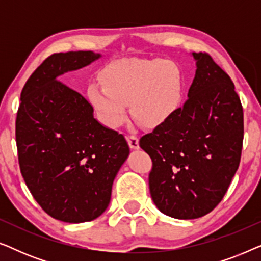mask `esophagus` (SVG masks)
I'll return each mask as SVG.
<instances>
[{"label": "esophagus", "instance_id": "obj_1", "mask_svg": "<svg viewBox=\"0 0 261 261\" xmlns=\"http://www.w3.org/2000/svg\"><path fill=\"white\" fill-rule=\"evenodd\" d=\"M128 145L132 149H138L139 148V139L135 135H128L127 137Z\"/></svg>", "mask_w": 261, "mask_h": 261}]
</instances>
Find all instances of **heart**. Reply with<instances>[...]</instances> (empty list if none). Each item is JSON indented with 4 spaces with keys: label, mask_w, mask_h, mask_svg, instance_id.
<instances>
[{
    "label": "heart",
    "mask_w": 261,
    "mask_h": 261,
    "mask_svg": "<svg viewBox=\"0 0 261 261\" xmlns=\"http://www.w3.org/2000/svg\"><path fill=\"white\" fill-rule=\"evenodd\" d=\"M102 85L91 84L89 98L106 126L117 128L127 103L138 123L149 128L167 122L181 97V74L176 64L159 59H121L103 70Z\"/></svg>",
    "instance_id": "obj_1"
}]
</instances>
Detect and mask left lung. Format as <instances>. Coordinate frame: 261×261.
I'll list each match as a JSON object with an SVG mask.
<instances>
[{"mask_svg": "<svg viewBox=\"0 0 261 261\" xmlns=\"http://www.w3.org/2000/svg\"><path fill=\"white\" fill-rule=\"evenodd\" d=\"M196 73L181 108L140 139L151 156V197L179 220L212 212L237 172L244 140V112L230 77L208 53H195Z\"/></svg>", "mask_w": 261, "mask_h": 261, "instance_id": "1", "label": "left lung"}]
</instances>
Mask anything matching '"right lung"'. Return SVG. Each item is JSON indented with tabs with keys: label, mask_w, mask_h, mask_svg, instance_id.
Returning a JSON list of instances; mask_svg holds the SVG:
<instances>
[{
	"label": "right lung",
	"mask_w": 261,
	"mask_h": 261,
	"mask_svg": "<svg viewBox=\"0 0 261 261\" xmlns=\"http://www.w3.org/2000/svg\"><path fill=\"white\" fill-rule=\"evenodd\" d=\"M99 53H55L32 73L16 116L19 164L27 188L53 219L82 223L108 208L113 181L129 154L122 134L94 117V108L58 77Z\"/></svg>",
	"instance_id": "right-lung-1"
}]
</instances>
